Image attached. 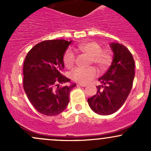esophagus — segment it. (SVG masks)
Returning a JSON list of instances; mask_svg holds the SVG:
<instances>
[{
	"instance_id": "esophagus-1",
	"label": "esophagus",
	"mask_w": 151,
	"mask_h": 151,
	"mask_svg": "<svg viewBox=\"0 0 151 151\" xmlns=\"http://www.w3.org/2000/svg\"><path fill=\"white\" fill-rule=\"evenodd\" d=\"M77 86H83V87H84V86H86V84H83V83H79V84H77Z\"/></svg>"
}]
</instances>
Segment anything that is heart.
<instances>
[{
    "label": "heart",
    "mask_w": 151,
    "mask_h": 151,
    "mask_svg": "<svg viewBox=\"0 0 151 151\" xmlns=\"http://www.w3.org/2000/svg\"><path fill=\"white\" fill-rule=\"evenodd\" d=\"M77 50L86 54L91 57V62L96 64L101 70H104L109 67L112 62V55L108 50H101V46L93 41L80 43L77 47ZM63 62L67 68L70 69L74 65L75 55L71 50L66 52L63 58ZM96 70L95 67L77 68L71 74V78L74 81L79 83H86L96 77Z\"/></svg>",
    "instance_id": "heart-1"
}]
</instances>
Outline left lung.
<instances>
[{
  "label": "left lung",
  "instance_id": "left-lung-1",
  "mask_svg": "<svg viewBox=\"0 0 151 151\" xmlns=\"http://www.w3.org/2000/svg\"><path fill=\"white\" fill-rule=\"evenodd\" d=\"M114 53L111 65L107 72L99 78L101 84L97 92L88 99L93 112L99 115H110L122 106L129 96L135 77V62L127 47L118 42H111Z\"/></svg>",
  "mask_w": 151,
  "mask_h": 151
}]
</instances>
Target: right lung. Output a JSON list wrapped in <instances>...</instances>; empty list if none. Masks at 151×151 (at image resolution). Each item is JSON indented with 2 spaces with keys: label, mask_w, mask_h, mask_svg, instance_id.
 <instances>
[{
  "label": "right lung",
  "mask_w": 151,
  "mask_h": 151,
  "mask_svg": "<svg viewBox=\"0 0 151 151\" xmlns=\"http://www.w3.org/2000/svg\"><path fill=\"white\" fill-rule=\"evenodd\" d=\"M72 40H53L34 46L25 57L23 65V88L29 101L39 113L56 116L66 109L70 92L76 84L62 75L63 58ZM70 82V86L59 88Z\"/></svg>",
  "instance_id": "add662e5"
}]
</instances>
